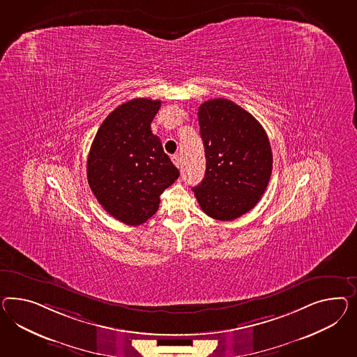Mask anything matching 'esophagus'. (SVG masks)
I'll return each mask as SVG.
<instances>
[{
	"mask_svg": "<svg viewBox=\"0 0 357 357\" xmlns=\"http://www.w3.org/2000/svg\"><path fill=\"white\" fill-rule=\"evenodd\" d=\"M172 161H173L174 165L178 167V169H181V166H182V161H181V157L178 155V154H175L172 157Z\"/></svg>",
	"mask_w": 357,
	"mask_h": 357,
	"instance_id": "esophagus-1",
	"label": "esophagus"
}]
</instances>
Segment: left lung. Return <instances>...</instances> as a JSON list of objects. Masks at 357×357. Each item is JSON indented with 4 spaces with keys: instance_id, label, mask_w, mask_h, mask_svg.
Returning <instances> with one entry per match:
<instances>
[{
    "instance_id": "1",
    "label": "left lung",
    "mask_w": 357,
    "mask_h": 357,
    "mask_svg": "<svg viewBox=\"0 0 357 357\" xmlns=\"http://www.w3.org/2000/svg\"><path fill=\"white\" fill-rule=\"evenodd\" d=\"M206 170L193 192L205 214L232 221L259 203L269 184L273 153L255 116L226 98L199 107Z\"/></svg>"
}]
</instances>
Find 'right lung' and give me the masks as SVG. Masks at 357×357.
Masks as SVG:
<instances>
[{
  "label": "right lung",
  "instance_id": "right-lung-1",
  "mask_svg": "<svg viewBox=\"0 0 357 357\" xmlns=\"http://www.w3.org/2000/svg\"><path fill=\"white\" fill-rule=\"evenodd\" d=\"M160 100L134 98L101 123L88 154V184L110 215L140 225L157 212L160 195L179 176L151 123Z\"/></svg>",
  "mask_w": 357,
  "mask_h": 357
}]
</instances>
